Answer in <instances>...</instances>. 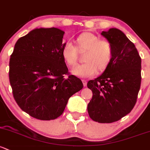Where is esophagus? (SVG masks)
<instances>
[{
	"label": "esophagus",
	"instance_id": "1",
	"mask_svg": "<svg viewBox=\"0 0 150 150\" xmlns=\"http://www.w3.org/2000/svg\"><path fill=\"white\" fill-rule=\"evenodd\" d=\"M82 82H83V86H84V87H86V86H87V80L83 79V80H82Z\"/></svg>",
	"mask_w": 150,
	"mask_h": 150
}]
</instances>
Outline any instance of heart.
Listing matches in <instances>:
<instances>
[{
  "mask_svg": "<svg viewBox=\"0 0 150 150\" xmlns=\"http://www.w3.org/2000/svg\"><path fill=\"white\" fill-rule=\"evenodd\" d=\"M86 51L84 63L72 69V73L79 78H90L99 72H105L111 65L114 55L112 43L108 39H100L95 34L84 32L75 40V47L67 43L61 50V56L67 65L78 63V52Z\"/></svg>",
  "mask_w": 150,
  "mask_h": 150,
  "instance_id": "heart-1",
  "label": "heart"
}]
</instances>
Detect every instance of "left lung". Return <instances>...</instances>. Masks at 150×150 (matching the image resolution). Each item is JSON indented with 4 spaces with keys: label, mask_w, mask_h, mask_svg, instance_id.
<instances>
[{
    "label": "left lung",
    "mask_w": 150,
    "mask_h": 150,
    "mask_svg": "<svg viewBox=\"0 0 150 150\" xmlns=\"http://www.w3.org/2000/svg\"><path fill=\"white\" fill-rule=\"evenodd\" d=\"M112 43L114 55L111 65L95 80L88 82L93 97L88 105L92 120L112 123L131 112L141 86V57L134 45L119 29L101 33Z\"/></svg>",
    "instance_id": "left-lung-1"
}]
</instances>
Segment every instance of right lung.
<instances>
[{
    "label": "right lung",
    "mask_w": 150,
    "mask_h": 150,
    "mask_svg": "<svg viewBox=\"0 0 150 150\" xmlns=\"http://www.w3.org/2000/svg\"><path fill=\"white\" fill-rule=\"evenodd\" d=\"M64 31L36 29L18 39L9 62L13 96L22 111L40 120L62 114L68 99L83 88L61 56ZM67 75V77H64Z\"/></svg>",
    "instance_id": "right-lung-1"
}]
</instances>
